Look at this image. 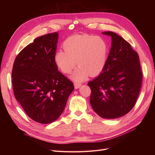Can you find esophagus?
<instances>
[{"label": "esophagus", "mask_w": 155, "mask_h": 155, "mask_svg": "<svg viewBox=\"0 0 155 155\" xmlns=\"http://www.w3.org/2000/svg\"><path fill=\"white\" fill-rule=\"evenodd\" d=\"M81 86V84L79 83H74V87L76 89H78V88H79Z\"/></svg>", "instance_id": "esophagus-1"}]
</instances>
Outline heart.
<instances>
[{
    "label": "heart",
    "instance_id": "obj_1",
    "mask_svg": "<svg viewBox=\"0 0 155 155\" xmlns=\"http://www.w3.org/2000/svg\"><path fill=\"white\" fill-rule=\"evenodd\" d=\"M63 46L64 51L60 50L55 54L54 62L61 71L66 74L71 73L77 64L79 65L71 76L74 81H84L89 74L96 76L104 70L109 54V45L103 37L88 34L74 35L68 37Z\"/></svg>",
    "mask_w": 155,
    "mask_h": 155
}]
</instances>
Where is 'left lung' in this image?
<instances>
[{
  "mask_svg": "<svg viewBox=\"0 0 155 155\" xmlns=\"http://www.w3.org/2000/svg\"><path fill=\"white\" fill-rule=\"evenodd\" d=\"M105 66L96 78L88 82L90 103L101 118L114 119L127 114L138 99L142 81L139 56L122 37L112 31Z\"/></svg>",
  "mask_w": 155,
  "mask_h": 155,
  "instance_id": "8db88e82",
  "label": "left lung"
}]
</instances>
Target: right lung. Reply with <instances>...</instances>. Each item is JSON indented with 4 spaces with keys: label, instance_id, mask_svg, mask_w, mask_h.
Segmentation results:
<instances>
[{
    "label": "right lung",
    "instance_id": "right-lung-1",
    "mask_svg": "<svg viewBox=\"0 0 155 155\" xmlns=\"http://www.w3.org/2000/svg\"><path fill=\"white\" fill-rule=\"evenodd\" d=\"M58 35L54 32L35 39L17 55L13 66L16 100L30 118L43 124L59 118L74 89L54 62Z\"/></svg>",
    "mask_w": 155,
    "mask_h": 155
}]
</instances>
